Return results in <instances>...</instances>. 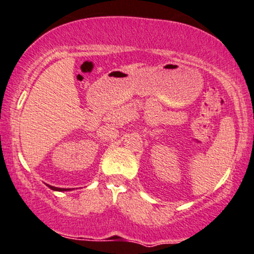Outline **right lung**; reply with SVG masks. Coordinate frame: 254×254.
<instances>
[{"label": "right lung", "instance_id": "add662e5", "mask_svg": "<svg viewBox=\"0 0 254 254\" xmlns=\"http://www.w3.org/2000/svg\"><path fill=\"white\" fill-rule=\"evenodd\" d=\"M50 189L55 190V191H67V190L70 189H64V188H56V187H52V186H49Z\"/></svg>", "mask_w": 254, "mask_h": 254}]
</instances>
